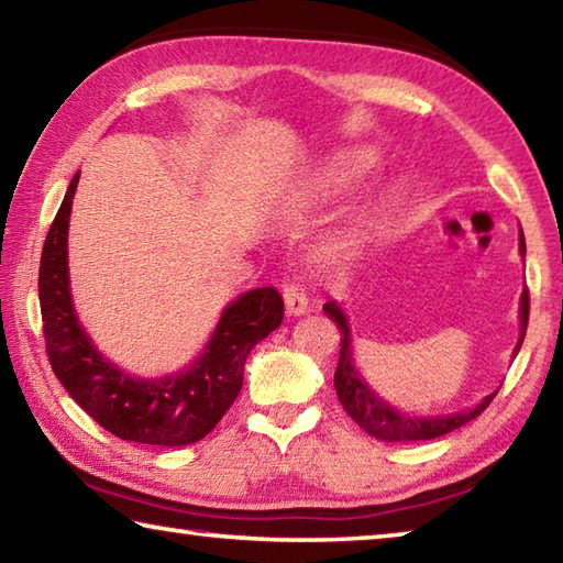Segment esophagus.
I'll list each match as a JSON object with an SVG mask.
<instances>
[{
	"label": "esophagus",
	"instance_id": "1",
	"mask_svg": "<svg viewBox=\"0 0 563 563\" xmlns=\"http://www.w3.org/2000/svg\"><path fill=\"white\" fill-rule=\"evenodd\" d=\"M283 300H285V310H288L290 316H305V312H308V308H310L308 292H305V288L298 283L285 285Z\"/></svg>",
	"mask_w": 563,
	"mask_h": 563
}]
</instances>
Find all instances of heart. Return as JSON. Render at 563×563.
I'll use <instances>...</instances> for the list:
<instances>
[{
    "instance_id": "obj_1",
    "label": "heart",
    "mask_w": 563,
    "mask_h": 563,
    "mask_svg": "<svg viewBox=\"0 0 563 563\" xmlns=\"http://www.w3.org/2000/svg\"><path fill=\"white\" fill-rule=\"evenodd\" d=\"M369 168H373V158L367 154H360V151L332 158L328 166H322L318 174L312 176V180L308 184V196L316 198V201H322V198L342 194V190L360 184V180L369 174ZM387 208H389L387 201H377L373 206H367L365 211L352 221L347 231L338 238L335 245H332V253L347 255L355 251V247L362 243V238L383 221Z\"/></svg>"
}]
</instances>
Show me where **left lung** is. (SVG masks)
I'll return each instance as SVG.
<instances>
[{"label": "left lung", "instance_id": "obj_1", "mask_svg": "<svg viewBox=\"0 0 563 563\" xmlns=\"http://www.w3.org/2000/svg\"><path fill=\"white\" fill-rule=\"evenodd\" d=\"M519 253H527V243H523V235L519 238ZM325 316L338 322L340 328V357H338V369H335V389L340 405L345 407V412L355 419V422L365 430L369 437L383 442H424L434 440V437L450 434L460 430L462 424L472 422L474 417H479L484 409L497 393L484 397L474 409H466V412L456 415H444V417H415V415H402L397 412L395 407H389L385 399H379L373 389L365 385V379L360 377L355 369V362H352V347H350V325L345 312L340 310L338 302H325L322 305ZM521 338L514 347V357L521 350L523 335H527V322H529V290L523 288L521 292Z\"/></svg>", "mask_w": 563, "mask_h": 563}]
</instances>
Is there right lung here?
<instances>
[{"label": "right lung", "instance_id": "obj_1", "mask_svg": "<svg viewBox=\"0 0 563 563\" xmlns=\"http://www.w3.org/2000/svg\"><path fill=\"white\" fill-rule=\"evenodd\" d=\"M79 174L46 233L40 265V305L46 355L76 405L119 440L186 446L213 430L243 387L251 350L283 322L275 288L243 292L223 310L203 355L176 375L144 379L113 365L79 325L69 290V213Z\"/></svg>", "mask_w": 563, "mask_h": 563}]
</instances>
